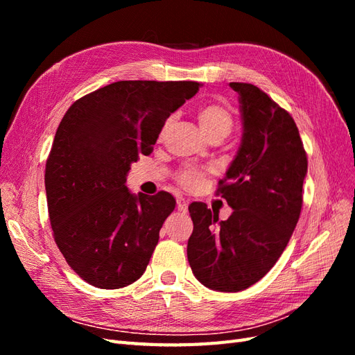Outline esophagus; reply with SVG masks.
<instances>
[{"instance_id":"obj_1","label":"esophagus","mask_w":355,"mask_h":355,"mask_svg":"<svg viewBox=\"0 0 355 355\" xmlns=\"http://www.w3.org/2000/svg\"><path fill=\"white\" fill-rule=\"evenodd\" d=\"M176 202H178V210H180V211H188V200H185V198H178L176 200Z\"/></svg>"}]
</instances>
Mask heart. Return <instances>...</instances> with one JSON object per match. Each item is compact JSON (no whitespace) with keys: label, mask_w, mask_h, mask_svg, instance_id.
<instances>
[{"label":"heart","mask_w":355,"mask_h":355,"mask_svg":"<svg viewBox=\"0 0 355 355\" xmlns=\"http://www.w3.org/2000/svg\"><path fill=\"white\" fill-rule=\"evenodd\" d=\"M198 123L202 133L206 135L207 139L213 136H225L227 137L234 125V118L227 105H223L220 102H211L202 105L198 110ZM171 124V118H167V121L163 125V130H161V135H164L168 125ZM204 176H206V171H202L200 168L194 167H188L184 168L179 173V182L185 188H196L198 187Z\"/></svg>","instance_id":"obj_1"}]
</instances>
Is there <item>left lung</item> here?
Wrapping results in <instances>:
<instances>
[{
  "label": "left lung",
  "instance_id": "left-lung-1",
  "mask_svg": "<svg viewBox=\"0 0 355 355\" xmlns=\"http://www.w3.org/2000/svg\"><path fill=\"white\" fill-rule=\"evenodd\" d=\"M239 93L243 136L218 192L232 207L227 220L192 202L188 262L197 280L218 292H240L271 270L302 209L306 153L293 118L253 84Z\"/></svg>",
  "mask_w": 355,
  "mask_h": 355
}]
</instances>
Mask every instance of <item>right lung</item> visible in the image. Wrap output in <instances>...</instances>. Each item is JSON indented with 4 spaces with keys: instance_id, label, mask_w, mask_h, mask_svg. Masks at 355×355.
Here are the masks:
<instances>
[{
    "instance_id": "add662e5",
    "label": "right lung",
    "mask_w": 355,
    "mask_h": 355,
    "mask_svg": "<svg viewBox=\"0 0 355 355\" xmlns=\"http://www.w3.org/2000/svg\"><path fill=\"white\" fill-rule=\"evenodd\" d=\"M198 89L196 81H116L62 118L46 164L49 216L60 253L84 282L121 288L145 272L176 201L164 191L132 194L127 173Z\"/></svg>"
}]
</instances>
